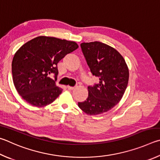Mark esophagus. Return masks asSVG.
I'll use <instances>...</instances> for the list:
<instances>
[{"label":"esophagus","instance_id":"esophagus-1","mask_svg":"<svg viewBox=\"0 0 160 160\" xmlns=\"http://www.w3.org/2000/svg\"><path fill=\"white\" fill-rule=\"evenodd\" d=\"M67 88H68V90H69V91H72V90H74V89L75 88V87H72V86H67Z\"/></svg>","mask_w":160,"mask_h":160}]
</instances>
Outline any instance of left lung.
Returning a JSON list of instances; mask_svg holds the SVG:
<instances>
[{
    "mask_svg": "<svg viewBox=\"0 0 160 160\" xmlns=\"http://www.w3.org/2000/svg\"><path fill=\"white\" fill-rule=\"evenodd\" d=\"M82 52L99 83L88 86V96L78 106L88 115L102 114L113 108L124 96L129 73L125 60L114 48L99 41L82 43Z\"/></svg>",
    "mask_w": 160,
    "mask_h": 160,
    "instance_id": "obj_1",
    "label": "left lung"
}]
</instances>
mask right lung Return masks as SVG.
Wrapping results in <instances>:
<instances>
[{"instance_id": "right-lung-1", "label": "right lung", "mask_w": 160, "mask_h": 160, "mask_svg": "<svg viewBox=\"0 0 160 160\" xmlns=\"http://www.w3.org/2000/svg\"><path fill=\"white\" fill-rule=\"evenodd\" d=\"M78 48L74 41L49 36H38L27 42L14 55V85L22 98L35 107L52 103L62 89L50 78L58 74V63Z\"/></svg>"}]
</instances>
